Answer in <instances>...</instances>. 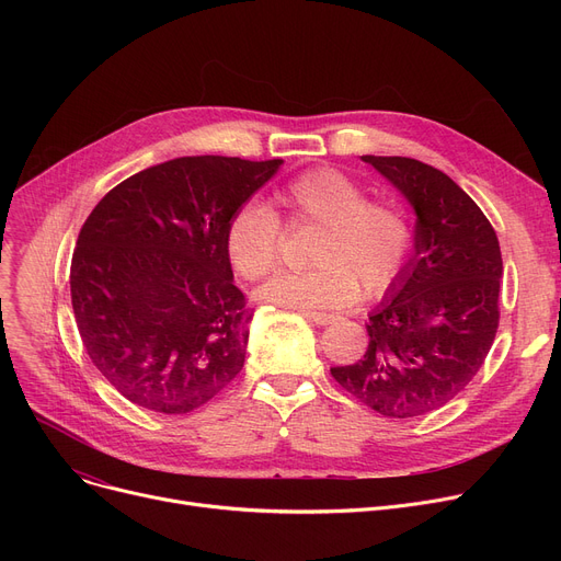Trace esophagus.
Instances as JSON below:
<instances>
[{"label": "esophagus", "mask_w": 561, "mask_h": 561, "mask_svg": "<svg viewBox=\"0 0 561 561\" xmlns=\"http://www.w3.org/2000/svg\"><path fill=\"white\" fill-rule=\"evenodd\" d=\"M309 322H316V325H332V322L336 320L334 313H325V311H305L302 313Z\"/></svg>", "instance_id": "34e87169"}]
</instances>
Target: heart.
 Segmentation results:
<instances>
[{"label": "heart", "instance_id": "heart-1", "mask_svg": "<svg viewBox=\"0 0 561 561\" xmlns=\"http://www.w3.org/2000/svg\"><path fill=\"white\" fill-rule=\"evenodd\" d=\"M290 225H320L302 273H282L259 298L293 309H332L381 296L402 273L414 248V229L396 204L368 199L366 191L334 168H316L275 193ZM279 218L243 204L225 227V252L236 275L259 282L282 259Z\"/></svg>", "mask_w": 561, "mask_h": 561}]
</instances>
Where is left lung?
I'll return each mask as SVG.
<instances>
[{"label": "left lung", "instance_id": "obj_1", "mask_svg": "<svg viewBox=\"0 0 561 561\" xmlns=\"http://www.w3.org/2000/svg\"><path fill=\"white\" fill-rule=\"evenodd\" d=\"M411 202L414 254L368 320V347L332 377L389 419L448 404L482 368L493 345L503 254L497 236L453 180L407 157H362Z\"/></svg>", "mask_w": 561, "mask_h": 561}]
</instances>
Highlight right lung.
Here are the masks:
<instances>
[{"mask_svg":"<svg viewBox=\"0 0 561 561\" xmlns=\"http://www.w3.org/2000/svg\"><path fill=\"white\" fill-rule=\"evenodd\" d=\"M279 165L172 159L131 174L85 218L70 268L77 330L129 402L188 414L241 373L252 309L233 286L225 227Z\"/></svg>","mask_w":561,"mask_h":561,"instance_id":"add662e5","label":"right lung"}]
</instances>
